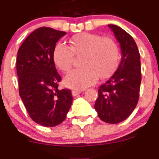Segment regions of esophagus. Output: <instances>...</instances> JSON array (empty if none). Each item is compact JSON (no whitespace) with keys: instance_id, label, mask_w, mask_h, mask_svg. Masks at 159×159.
I'll list each match as a JSON object with an SVG mask.
<instances>
[{"instance_id":"1","label":"esophagus","mask_w":159,"mask_h":159,"mask_svg":"<svg viewBox=\"0 0 159 159\" xmlns=\"http://www.w3.org/2000/svg\"><path fill=\"white\" fill-rule=\"evenodd\" d=\"M81 92H82V91H81V90H79V89H73L72 94H73V96H78V94L81 93Z\"/></svg>"}]
</instances>
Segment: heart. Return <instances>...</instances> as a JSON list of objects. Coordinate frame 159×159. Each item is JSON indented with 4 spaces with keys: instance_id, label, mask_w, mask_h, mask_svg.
I'll return each mask as SVG.
<instances>
[{
    "instance_id": "heart-1",
    "label": "heart",
    "mask_w": 159,
    "mask_h": 159,
    "mask_svg": "<svg viewBox=\"0 0 159 159\" xmlns=\"http://www.w3.org/2000/svg\"><path fill=\"white\" fill-rule=\"evenodd\" d=\"M70 45L58 43L53 51V60L58 69L67 73L71 69L74 55H81L83 67L70 72L66 76V85L82 89L93 85L98 79L108 78L119 63L117 44L109 37L97 34L81 32L74 35Z\"/></svg>"
}]
</instances>
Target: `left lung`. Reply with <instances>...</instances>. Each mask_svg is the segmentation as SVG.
Wrapping results in <instances>:
<instances>
[{
	"label": "left lung",
	"instance_id": "left-lung-1",
	"mask_svg": "<svg viewBox=\"0 0 159 159\" xmlns=\"http://www.w3.org/2000/svg\"><path fill=\"white\" fill-rule=\"evenodd\" d=\"M121 48V61L113 75L101 85L95 108L101 120L119 124L137 105L141 83L140 55L134 39L116 25L108 24Z\"/></svg>",
	"mask_w": 159,
	"mask_h": 159
}]
</instances>
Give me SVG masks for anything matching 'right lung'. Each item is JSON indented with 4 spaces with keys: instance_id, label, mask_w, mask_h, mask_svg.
Wrapping results in <instances>:
<instances>
[{
    "instance_id": "obj_1",
    "label": "right lung",
    "mask_w": 159,
    "mask_h": 159,
    "mask_svg": "<svg viewBox=\"0 0 159 159\" xmlns=\"http://www.w3.org/2000/svg\"><path fill=\"white\" fill-rule=\"evenodd\" d=\"M66 34L39 28L25 39L17 53L20 96L31 120L43 127L63 122L72 104L71 90L58 89L62 78L53 60L56 43Z\"/></svg>"
}]
</instances>
